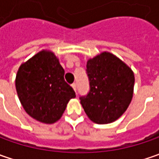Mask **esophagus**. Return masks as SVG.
<instances>
[{
  "label": "esophagus",
  "instance_id": "1",
  "mask_svg": "<svg viewBox=\"0 0 159 159\" xmlns=\"http://www.w3.org/2000/svg\"><path fill=\"white\" fill-rule=\"evenodd\" d=\"M71 87H72V89H73V90L76 92V90H77V84L76 83H73L72 85H71Z\"/></svg>",
  "mask_w": 159,
  "mask_h": 159
}]
</instances>
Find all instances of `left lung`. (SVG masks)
<instances>
[{
  "mask_svg": "<svg viewBox=\"0 0 159 159\" xmlns=\"http://www.w3.org/2000/svg\"><path fill=\"white\" fill-rule=\"evenodd\" d=\"M90 90L80 103L89 119L109 124L120 118L134 95V75L122 60L110 52H102L87 62Z\"/></svg>",
  "mask_w": 159,
  "mask_h": 159,
  "instance_id": "left-lung-1",
  "label": "left lung"
}]
</instances>
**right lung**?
<instances>
[{
	"mask_svg": "<svg viewBox=\"0 0 159 159\" xmlns=\"http://www.w3.org/2000/svg\"><path fill=\"white\" fill-rule=\"evenodd\" d=\"M64 70L50 50H41L18 68L16 89L24 110L35 120L53 124L76 95L64 80Z\"/></svg>",
	"mask_w": 159,
	"mask_h": 159,
	"instance_id": "right-lung-1",
	"label": "right lung"
}]
</instances>
